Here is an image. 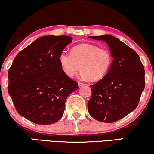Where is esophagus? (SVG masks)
<instances>
[{
  "instance_id": "esophagus-1",
  "label": "esophagus",
  "mask_w": 154,
  "mask_h": 154,
  "mask_svg": "<svg viewBox=\"0 0 154 154\" xmlns=\"http://www.w3.org/2000/svg\"><path fill=\"white\" fill-rule=\"evenodd\" d=\"M82 85H84V83H82V82H78V86L80 87H82Z\"/></svg>"
}]
</instances>
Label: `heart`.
Instances as JSON below:
<instances>
[{
	"label": "heart",
	"instance_id": "1",
	"mask_svg": "<svg viewBox=\"0 0 154 154\" xmlns=\"http://www.w3.org/2000/svg\"><path fill=\"white\" fill-rule=\"evenodd\" d=\"M59 63L68 77H74L81 69L82 78L97 81L109 71L113 56L107 48H100L94 44L82 43L73 47L71 52H61Z\"/></svg>",
	"mask_w": 154,
	"mask_h": 154
}]
</instances>
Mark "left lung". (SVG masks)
I'll return each mask as SVG.
<instances>
[{"mask_svg":"<svg viewBox=\"0 0 154 154\" xmlns=\"http://www.w3.org/2000/svg\"><path fill=\"white\" fill-rule=\"evenodd\" d=\"M89 38L106 42L114 60L108 73L91 85L88 111L95 119L112 123L137 108L145 87L144 67L139 54L115 37Z\"/></svg>","mask_w":154,"mask_h":154,"instance_id":"1","label":"left lung"}]
</instances>
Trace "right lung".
<instances>
[{
	"mask_svg": "<svg viewBox=\"0 0 154 154\" xmlns=\"http://www.w3.org/2000/svg\"><path fill=\"white\" fill-rule=\"evenodd\" d=\"M72 39L42 36L21 50L10 67V96L17 113L32 122H57L63 115L67 97L79 88L59 63V55Z\"/></svg>",
	"mask_w": 154,
	"mask_h": 154,
	"instance_id": "right-lung-1",
	"label": "right lung"
}]
</instances>
